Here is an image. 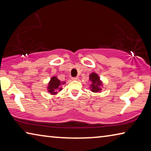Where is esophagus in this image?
<instances>
[{
    "label": "esophagus",
    "mask_w": 151,
    "mask_h": 151,
    "mask_svg": "<svg viewBox=\"0 0 151 151\" xmlns=\"http://www.w3.org/2000/svg\"><path fill=\"white\" fill-rule=\"evenodd\" d=\"M78 79V77H73V78H72V80L73 81H77Z\"/></svg>",
    "instance_id": "1"
}]
</instances>
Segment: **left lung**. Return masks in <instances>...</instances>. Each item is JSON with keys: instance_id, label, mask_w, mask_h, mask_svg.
Instances as JSON below:
<instances>
[{"instance_id": "left-lung-1", "label": "left lung", "mask_w": 151, "mask_h": 151, "mask_svg": "<svg viewBox=\"0 0 151 151\" xmlns=\"http://www.w3.org/2000/svg\"><path fill=\"white\" fill-rule=\"evenodd\" d=\"M89 81H91L90 88L93 93H101L103 87V83L96 73H92L89 75Z\"/></svg>"}]
</instances>
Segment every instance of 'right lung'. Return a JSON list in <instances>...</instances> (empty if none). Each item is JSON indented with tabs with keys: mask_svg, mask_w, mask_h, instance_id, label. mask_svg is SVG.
Instances as JSON below:
<instances>
[{
	"mask_svg": "<svg viewBox=\"0 0 151 151\" xmlns=\"http://www.w3.org/2000/svg\"><path fill=\"white\" fill-rule=\"evenodd\" d=\"M65 81L61 82L57 78V76H52L47 86L48 93L52 94V95H55V94H57L58 92H60L63 90V87H61V86L65 85Z\"/></svg>",
	"mask_w": 151,
	"mask_h": 151,
	"instance_id": "add662e5",
	"label": "right lung"
}]
</instances>
